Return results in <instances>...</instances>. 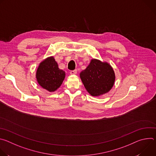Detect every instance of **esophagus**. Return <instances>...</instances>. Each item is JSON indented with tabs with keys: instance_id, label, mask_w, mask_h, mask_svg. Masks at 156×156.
I'll return each mask as SVG.
<instances>
[{
	"instance_id": "1",
	"label": "esophagus",
	"mask_w": 156,
	"mask_h": 156,
	"mask_svg": "<svg viewBox=\"0 0 156 156\" xmlns=\"http://www.w3.org/2000/svg\"><path fill=\"white\" fill-rule=\"evenodd\" d=\"M77 73V70H72L70 72V74L72 75H76Z\"/></svg>"
}]
</instances>
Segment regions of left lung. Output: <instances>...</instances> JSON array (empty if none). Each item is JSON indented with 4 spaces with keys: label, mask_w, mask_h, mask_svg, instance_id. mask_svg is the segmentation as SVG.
I'll list each match as a JSON object with an SVG mask.
<instances>
[{
    "label": "left lung",
    "mask_w": 156,
    "mask_h": 156,
    "mask_svg": "<svg viewBox=\"0 0 156 156\" xmlns=\"http://www.w3.org/2000/svg\"><path fill=\"white\" fill-rule=\"evenodd\" d=\"M80 78L87 91L93 96H99L108 93L115 80L114 71L107 62L92 59L80 74Z\"/></svg>",
    "instance_id": "1"
}]
</instances>
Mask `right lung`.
<instances>
[{
	"mask_svg": "<svg viewBox=\"0 0 156 156\" xmlns=\"http://www.w3.org/2000/svg\"><path fill=\"white\" fill-rule=\"evenodd\" d=\"M65 77L63 70L59 69L54 57H49L41 62L36 71L38 84L49 92H54L61 86Z\"/></svg>",
	"mask_w": 156,
	"mask_h": 156,
	"instance_id": "add662e5",
	"label": "right lung"
}]
</instances>
